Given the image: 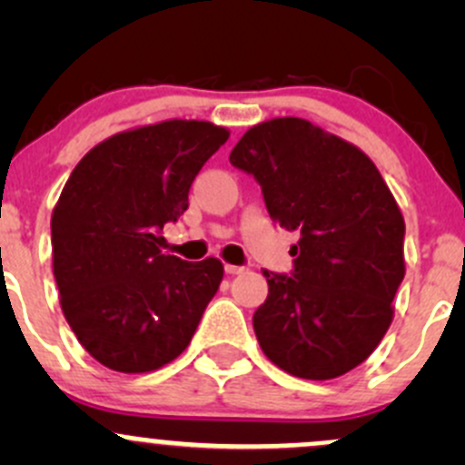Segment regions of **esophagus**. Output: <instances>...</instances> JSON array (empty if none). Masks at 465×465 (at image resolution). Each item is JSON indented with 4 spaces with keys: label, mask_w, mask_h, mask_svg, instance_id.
Returning a JSON list of instances; mask_svg holds the SVG:
<instances>
[{
    "label": "esophagus",
    "mask_w": 465,
    "mask_h": 465,
    "mask_svg": "<svg viewBox=\"0 0 465 465\" xmlns=\"http://www.w3.org/2000/svg\"><path fill=\"white\" fill-rule=\"evenodd\" d=\"M224 272H227V274H242V272H245V267H241V265H224Z\"/></svg>",
    "instance_id": "obj_1"
}]
</instances>
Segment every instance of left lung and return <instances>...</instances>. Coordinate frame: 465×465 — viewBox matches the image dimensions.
Returning a JSON list of instances; mask_svg holds the SVG:
<instances>
[{
    "instance_id": "left-lung-1",
    "label": "left lung",
    "mask_w": 465,
    "mask_h": 465,
    "mask_svg": "<svg viewBox=\"0 0 465 465\" xmlns=\"http://www.w3.org/2000/svg\"><path fill=\"white\" fill-rule=\"evenodd\" d=\"M229 162L256 177L274 223L302 233L290 247L292 276L262 272V353L290 376H344L391 326L405 276L401 206L358 145L299 116L250 128Z\"/></svg>"
}]
</instances>
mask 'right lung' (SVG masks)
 I'll use <instances>...</instances> for the list:
<instances>
[{
	"label": "right lung",
	"mask_w": 465,
	"mask_h": 465,
	"mask_svg": "<svg viewBox=\"0 0 465 465\" xmlns=\"http://www.w3.org/2000/svg\"><path fill=\"white\" fill-rule=\"evenodd\" d=\"M229 139L209 121L168 119L94 145L51 213L60 308L85 351L119 373L157 371L191 344L224 267L162 254V227Z\"/></svg>",
	"instance_id": "add662e5"
}]
</instances>
